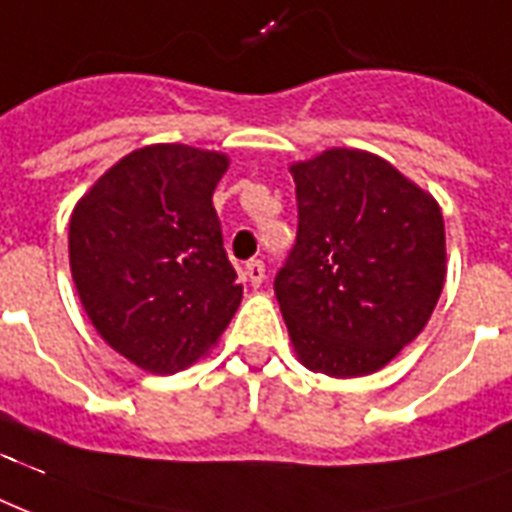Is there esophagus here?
<instances>
[{"mask_svg":"<svg viewBox=\"0 0 512 512\" xmlns=\"http://www.w3.org/2000/svg\"><path fill=\"white\" fill-rule=\"evenodd\" d=\"M243 275H245V280L253 285V288H256V285H261L264 283V261H259V259L248 261L243 269Z\"/></svg>","mask_w":512,"mask_h":512,"instance_id":"1","label":"esophagus"}]
</instances>
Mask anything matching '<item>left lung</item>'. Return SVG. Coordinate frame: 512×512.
<instances>
[{
  "label": "left lung",
  "mask_w": 512,
  "mask_h": 512,
  "mask_svg": "<svg viewBox=\"0 0 512 512\" xmlns=\"http://www.w3.org/2000/svg\"><path fill=\"white\" fill-rule=\"evenodd\" d=\"M299 232L275 277L296 358L355 379L414 342L446 283L441 205L379 154L334 146L293 162Z\"/></svg>",
  "instance_id": "1"
}]
</instances>
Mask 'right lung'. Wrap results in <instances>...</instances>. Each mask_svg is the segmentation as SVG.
<instances>
[{"label": "right lung", "instance_id": "obj_1", "mask_svg": "<svg viewBox=\"0 0 512 512\" xmlns=\"http://www.w3.org/2000/svg\"><path fill=\"white\" fill-rule=\"evenodd\" d=\"M227 168V154L211 149L144 146L71 211L69 267L87 318L149 374H176L208 355L243 301L213 208Z\"/></svg>", "mask_w": 512, "mask_h": 512}]
</instances>
